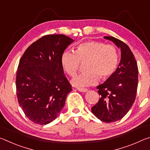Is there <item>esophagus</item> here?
Wrapping results in <instances>:
<instances>
[{
    "mask_svg": "<svg viewBox=\"0 0 150 150\" xmlns=\"http://www.w3.org/2000/svg\"><path fill=\"white\" fill-rule=\"evenodd\" d=\"M77 90L82 93H86L88 91L87 88H77Z\"/></svg>",
    "mask_w": 150,
    "mask_h": 150,
    "instance_id": "esophagus-1",
    "label": "esophagus"
}]
</instances>
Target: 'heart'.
<instances>
[{
    "label": "heart",
    "instance_id": "b5f03b06",
    "mask_svg": "<svg viewBox=\"0 0 150 150\" xmlns=\"http://www.w3.org/2000/svg\"><path fill=\"white\" fill-rule=\"evenodd\" d=\"M87 60V71L79 73L71 80L72 85L75 87H89L98 82L100 76L103 79L110 77L117 69L119 55L117 49L112 45L91 41L79 45L76 52L65 50L61 57L63 69L70 76L77 71L81 61Z\"/></svg>",
    "mask_w": 150,
    "mask_h": 150
}]
</instances>
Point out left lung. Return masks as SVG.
Masks as SVG:
<instances>
[{
  "mask_svg": "<svg viewBox=\"0 0 150 150\" xmlns=\"http://www.w3.org/2000/svg\"><path fill=\"white\" fill-rule=\"evenodd\" d=\"M104 38L112 42L121 50V59L115 72L97 87L100 95L91 111L101 121L113 122L125 116L136 99L138 68L130 47L112 36Z\"/></svg>",
  "mask_w": 150,
  "mask_h": 150,
  "instance_id": "obj_1",
  "label": "left lung"
}]
</instances>
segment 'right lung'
<instances>
[{"instance_id":"obj_1","label":"right lung","mask_w":150,"mask_h":150,"mask_svg":"<svg viewBox=\"0 0 150 150\" xmlns=\"http://www.w3.org/2000/svg\"><path fill=\"white\" fill-rule=\"evenodd\" d=\"M73 42L63 34L44 35L30 45L20 60L16 78L18 101L34 123L52 122L65 105L72 88L61 57Z\"/></svg>"}]
</instances>
